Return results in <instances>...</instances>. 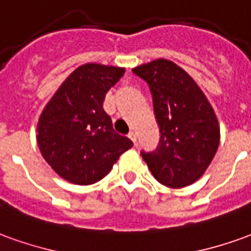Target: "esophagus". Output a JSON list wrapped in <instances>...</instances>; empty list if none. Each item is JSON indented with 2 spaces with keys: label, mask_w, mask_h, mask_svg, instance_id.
I'll return each mask as SVG.
<instances>
[{
  "label": "esophagus",
  "mask_w": 251,
  "mask_h": 251,
  "mask_svg": "<svg viewBox=\"0 0 251 251\" xmlns=\"http://www.w3.org/2000/svg\"><path fill=\"white\" fill-rule=\"evenodd\" d=\"M127 137L130 138L131 141L134 143V145H136V143H137V137H136V133H134V131H130V133L127 134Z\"/></svg>",
  "instance_id": "esophagus-1"
}]
</instances>
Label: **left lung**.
<instances>
[{
	"instance_id": "8db88e82",
	"label": "left lung",
	"mask_w": 251,
	"mask_h": 251,
	"mask_svg": "<svg viewBox=\"0 0 251 251\" xmlns=\"http://www.w3.org/2000/svg\"><path fill=\"white\" fill-rule=\"evenodd\" d=\"M133 73L148 84L160 130L155 151H141L152 175L168 187L192 185L215 157L220 127L211 103L192 77L167 59L140 65Z\"/></svg>"
}]
</instances>
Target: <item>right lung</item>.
<instances>
[{
    "mask_svg": "<svg viewBox=\"0 0 251 251\" xmlns=\"http://www.w3.org/2000/svg\"><path fill=\"white\" fill-rule=\"evenodd\" d=\"M125 69L85 64L72 72L38 122L36 141L42 156L64 179L76 185H92L111 171L120 156L133 147L114 130L103 110L108 89Z\"/></svg>",
    "mask_w": 251,
    "mask_h": 251,
    "instance_id": "obj_1",
    "label": "right lung"
}]
</instances>
